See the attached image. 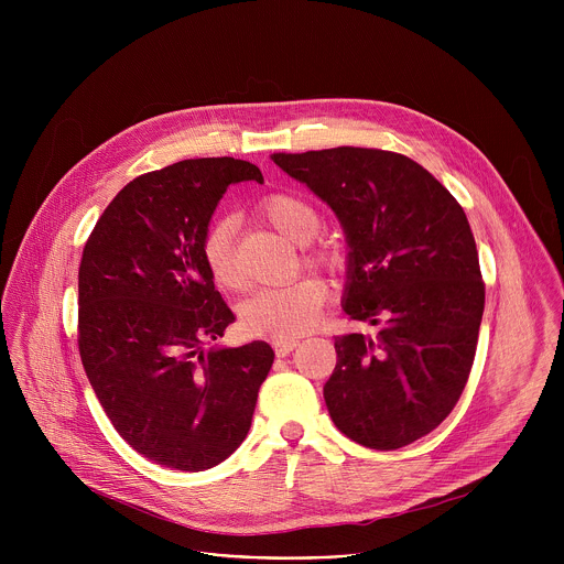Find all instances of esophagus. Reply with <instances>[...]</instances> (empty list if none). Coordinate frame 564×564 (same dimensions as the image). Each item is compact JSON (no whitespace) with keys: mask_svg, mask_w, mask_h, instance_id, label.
I'll return each instance as SVG.
<instances>
[{"mask_svg":"<svg viewBox=\"0 0 564 564\" xmlns=\"http://www.w3.org/2000/svg\"><path fill=\"white\" fill-rule=\"evenodd\" d=\"M299 346L296 339H283V341H274V350L279 357H288L294 348Z\"/></svg>","mask_w":564,"mask_h":564,"instance_id":"1","label":"esophagus"}]
</instances>
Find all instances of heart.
<instances>
[{"mask_svg": "<svg viewBox=\"0 0 564 564\" xmlns=\"http://www.w3.org/2000/svg\"><path fill=\"white\" fill-rule=\"evenodd\" d=\"M259 212L274 229L299 246L312 240L321 227L318 212L294 194H268L261 198ZM200 257L218 288L234 290L240 285L234 218H216L205 229ZM303 261L324 270H337L341 265V257L330 248H314L305 252ZM326 285L312 276H301L276 288H261L240 303V328L248 335L276 341L296 339L314 328L321 310L326 305Z\"/></svg>", "mask_w": 564, "mask_h": 564, "instance_id": "1", "label": "heart"}]
</instances>
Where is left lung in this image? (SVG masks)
<instances>
[{"mask_svg": "<svg viewBox=\"0 0 564 564\" xmlns=\"http://www.w3.org/2000/svg\"><path fill=\"white\" fill-rule=\"evenodd\" d=\"M348 236L344 310L379 333L335 339L324 386L335 426L394 451L437 429L468 381L485 312L475 238L453 194L409 155L335 147L274 153Z\"/></svg>", "mask_w": 564, "mask_h": 564, "instance_id": "1", "label": "left lung"}]
</instances>
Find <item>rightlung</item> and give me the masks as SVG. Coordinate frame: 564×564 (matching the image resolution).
<instances>
[{
	"label": "right lung",
	"instance_id": "obj_1",
	"mask_svg": "<svg viewBox=\"0 0 564 564\" xmlns=\"http://www.w3.org/2000/svg\"><path fill=\"white\" fill-rule=\"evenodd\" d=\"M248 160L196 158L124 185L98 218L77 274V348L120 437L176 470H205L243 444L274 350L209 348L234 324L200 257Z\"/></svg>",
	"mask_w": 564,
	"mask_h": 564
}]
</instances>
